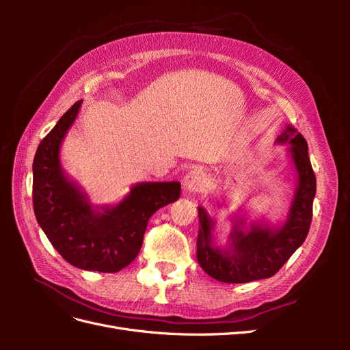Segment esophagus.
Listing matches in <instances>:
<instances>
[{
  "label": "esophagus",
  "instance_id": "34e87169",
  "mask_svg": "<svg viewBox=\"0 0 350 350\" xmlns=\"http://www.w3.org/2000/svg\"><path fill=\"white\" fill-rule=\"evenodd\" d=\"M207 187V178L206 175L198 171V169H191L185 176H184V188L188 193H203Z\"/></svg>",
  "mask_w": 350,
  "mask_h": 350
}]
</instances>
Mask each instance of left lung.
Here are the masks:
<instances>
[{
    "instance_id": "obj_1",
    "label": "left lung",
    "mask_w": 350,
    "mask_h": 350,
    "mask_svg": "<svg viewBox=\"0 0 350 350\" xmlns=\"http://www.w3.org/2000/svg\"><path fill=\"white\" fill-rule=\"evenodd\" d=\"M278 142L292 144V159L299 175L289 217L282 228L270 229L254 225L250 232L243 234L235 226L232 232L230 247L219 250L211 245L213 221L204 208L198 207L197 260L201 269L219 282L247 283L274 276L308 235L317 189L315 174L308 156V144L304 135L292 125L286 126V131L279 135ZM239 225H243L242 220H239Z\"/></svg>"
}]
</instances>
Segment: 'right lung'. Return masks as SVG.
Wrapping results in <instances>:
<instances>
[{
  "instance_id": "add662e5",
  "label": "right lung",
  "mask_w": 350,
  "mask_h": 350,
  "mask_svg": "<svg viewBox=\"0 0 350 350\" xmlns=\"http://www.w3.org/2000/svg\"><path fill=\"white\" fill-rule=\"evenodd\" d=\"M81 102L74 103L39 143L33 159V210L52 247L71 266L116 273L137 257L147 221L156 210L179 198L181 184H139L118 206L94 211L59 166L61 142Z\"/></svg>"
}]
</instances>
